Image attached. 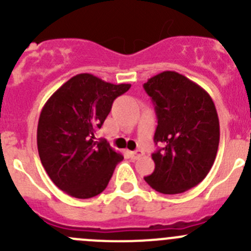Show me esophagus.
Returning <instances> with one entry per match:
<instances>
[{"instance_id": "obj_1", "label": "esophagus", "mask_w": 251, "mask_h": 251, "mask_svg": "<svg viewBox=\"0 0 251 251\" xmlns=\"http://www.w3.org/2000/svg\"><path fill=\"white\" fill-rule=\"evenodd\" d=\"M143 155H144V152L141 150H135V151H130V152H129V156H130L133 160H136V158L140 157V156H143Z\"/></svg>"}]
</instances>
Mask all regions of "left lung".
Listing matches in <instances>:
<instances>
[{
    "mask_svg": "<svg viewBox=\"0 0 251 251\" xmlns=\"http://www.w3.org/2000/svg\"><path fill=\"white\" fill-rule=\"evenodd\" d=\"M157 116L155 170L145 182L162 194H179L210 172L220 143V122L211 96L197 83L165 71L144 84Z\"/></svg>",
    "mask_w": 251,
    "mask_h": 251,
    "instance_id": "obj_1",
    "label": "left lung"
}]
</instances>
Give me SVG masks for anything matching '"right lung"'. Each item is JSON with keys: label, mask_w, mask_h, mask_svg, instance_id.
<instances>
[{"label": "right lung", "mask_w": 251, "mask_h": 251, "mask_svg": "<svg viewBox=\"0 0 251 251\" xmlns=\"http://www.w3.org/2000/svg\"><path fill=\"white\" fill-rule=\"evenodd\" d=\"M130 84H112L89 73L76 74L42 107L38 151L52 182L66 194L89 199L102 193L123 160L105 140L95 141L116 98Z\"/></svg>", "instance_id": "1"}]
</instances>
